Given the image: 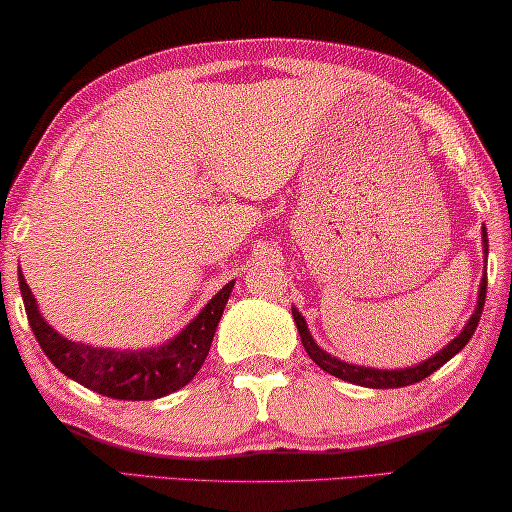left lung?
Returning a JSON list of instances; mask_svg holds the SVG:
<instances>
[{
  "label": "left lung",
  "mask_w": 512,
  "mask_h": 512,
  "mask_svg": "<svg viewBox=\"0 0 512 512\" xmlns=\"http://www.w3.org/2000/svg\"><path fill=\"white\" fill-rule=\"evenodd\" d=\"M483 250H485V259H487V230H485V227H483ZM485 294H487V276L480 278L478 301H476L474 315H471L469 322L464 324V329L460 331V335H455V338L448 342L444 349H439V352L427 358V361L418 363V365H411V368H398V370L365 368V365H352L347 361H340V358H335L333 354L324 352V349L317 345L315 338H312L310 329H308V324H305V317L294 308V305H292V317L296 322V329H299L305 352H308V356L324 372H329V375L338 377L342 381H349V384L365 386V388H400V386H411V384H416V381H423L425 377H430L434 370H439L441 365L451 361V358L457 352H462L464 345H467V342L471 340V335H474V331H476V326L480 322V315H483Z\"/></svg>",
  "instance_id": "1"
}]
</instances>
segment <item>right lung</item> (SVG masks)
Here are the masks:
<instances>
[{"mask_svg": "<svg viewBox=\"0 0 512 512\" xmlns=\"http://www.w3.org/2000/svg\"><path fill=\"white\" fill-rule=\"evenodd\" d=\"M20 294L25 301L29 326L45 356L89 391L114 400H158L179 391L200 372L211 349L213 333L230 299L234 280L220 289L213 299L197 312L190 324L172 340L147 349H112L91 347L85 342L68 340L45 322L27 280L18 271Z\"/></svg>", "mask_w": 512, "mask_h": 512, "instance_id": "1", "label": "right lung"}]
</instances>
